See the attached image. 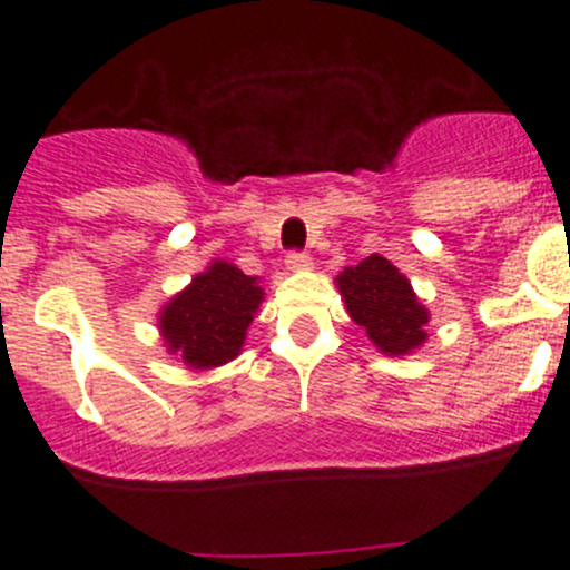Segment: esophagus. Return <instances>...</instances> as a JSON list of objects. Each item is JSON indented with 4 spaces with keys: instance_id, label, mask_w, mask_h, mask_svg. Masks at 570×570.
<instances>
[{
    "instance_id": "esophagus-1",
    "label": "esophagus",
    "mask_w": 570,
    "mask_h": 570,
    "mask_svg": "<svg viewBox=\"0 0 570 570\" xmlns=\"http://www.w3.org/2000/svg\"><path fill=\"white\" fill-rule=\"evenodd\" d=\"M284 262H286V267H289V269H306L308 264H312V256H308L306 250H289V253H286Z\"/></svg>"
}]
</instances>
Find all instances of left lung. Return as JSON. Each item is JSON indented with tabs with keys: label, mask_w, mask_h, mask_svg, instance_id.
<instances>
[{
	"label": "left lung",
	"mask_w": 570,
	"mask_h": 570,
	"mask_svg": "<svg viewBox=\"0 0 570 570\" xmlns=\"http://www.w3.org/2000/svg\"><path fill=\"white\" fill-rule=\"evenodd\" d=\"M350 317L366 327L386 355H405L424 342L428 308L416 301L405 275L389 258L366 256L336 278Z\"/></svg>",
	"instance_id": "left-lung-1"
}]
</instances>
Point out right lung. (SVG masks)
<instances>
[{"instance_id": "1", "label": "right lung", "mask_w": 570, "mask_h": 570, "mask_svg": "<svg viewBox=\"0 0 570 570\" xmlns=\"http://www.w3.org/2000/svg\"><path fill=\"white\" fill-rule=\"evenodd\" d=\"M262 286L228 262H215L163 308L159 327L168 350L195 370L237 358L253 322Z\"/></svg>"}]
</instances>
